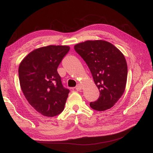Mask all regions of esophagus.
Instances as JSON below:
<instances>
[{
  "label": "esophagus",
  "instance_id": "34e87169",
  "mask_svg": "<svg viewBox=\"0 0 153 153\" xmlns=\"http://www.w3.org/2000/svg\"><path fill=\"white\" fill-rule=\"evenodd\" d=\"M82 88V85H81L80 84H77V85L76 86V91H81Z\"/></svg>",
  "mask_w": 153,
  "mask_h": 153
}]
</instances>
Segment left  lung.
Here are the masks:
<instances>
[{
    "mask_svg": "<svg viewBox=\"0 0 153 153\" xmlns=\"http://www.w3.org/2000/svg\"><path fill=\"white\" fill-rule=\"evenodd\" d=\"M76 52L88 65L99 97L90 106L97 111L113 107L124 93L127 65L124 55L111 43L103 40L86 41L74 46Z\"/></svg>",
    "mask_w": 153,
    "mask_h": 153,
    "instance_id": "left-lung-1",
    "label": "left lung"
}]
</instances>
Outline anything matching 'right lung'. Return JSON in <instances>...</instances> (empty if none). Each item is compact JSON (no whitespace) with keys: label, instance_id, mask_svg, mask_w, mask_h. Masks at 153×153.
Masks as SVG:
<instances>
[{"label":"right lung","instance_id":"add662e5","mask_svg":"<svg viewBox=\"0 0 153 153\" xmlns=\"http://www.w3.org/2000/svg\"><path fill=\"white\" fill-rule=\"evenodd\" d=\"M69 50L67 45L37 48L19 66L22 91L28 103L43 116L53 117L64 110L69 90L62 86L57 68Z\"/></svg>","mask_w":153,"mask_h":153}]
</instances>
